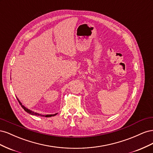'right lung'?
I'll return each instance as SVG.
<instances>
[{
  "instance_id": "add662e5",
  "label": "right lung",
  "mask_w": 153,
  "mask_h": 153,
  "mask_svg": "<svg viewBox=\"0 0 153 153\" xmlns=\"http://www.w3.org/2000/svg\"><path fill=\"white\" fill-rule=\"evenodd\" d=\"M17 100L18 101V102H19V103L20 104V105L22 106V107L24 109V110L25 111V112H27V113H29V114H30L31 115H38V116H43V117H50L53 116V115H55L57 114H53V115H41V114H38V113H36L34 112H32V111H31V110H29L28 108H27L26 107H25L24 105H22V103L20 102V101H19V100H18V98H17Z\"/></svg>"
}]
</instances>
